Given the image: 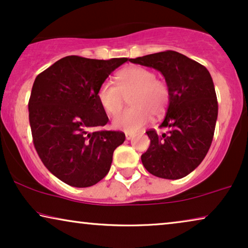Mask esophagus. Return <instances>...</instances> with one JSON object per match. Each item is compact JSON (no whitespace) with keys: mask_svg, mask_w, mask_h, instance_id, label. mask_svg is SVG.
<instances>
[{"mask_svg":"<svg viewBox=\"0 0 248 248\" xmlns=\"http://www.w3.org/2000/svg\"><path fill=\"white\" fill-rule=\"evenodd\" d=\"M134 137V134L133 133H128V132H126V133H125V138H126V140H131L132 138Z\"/></svg>","mask_w":248,"mask_h":248,"instance_id":"1","label":"esophagus"}]
</instances>
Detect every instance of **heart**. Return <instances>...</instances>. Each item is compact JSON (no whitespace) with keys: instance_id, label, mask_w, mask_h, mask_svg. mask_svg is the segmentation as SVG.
I'll use <instances>...</instances> for the list:
<instances>
[{"instance_id":"heart-1","label":"heart","mask_w":248,"mask_h":248,"mask_svg":"<svg viewBox=\"0 0 248 248\" xmlns=\"http://www.w3.org/2000/svg\"><path fill=\"white\" fill-rule=\"evenodd\" d=\"M116 86L110 82L100 84L97 99L108 115L114 116L123 107L124 96H128L130 108L114 118V126L128 133H135L145 126L151 116L158 117L167 109L169 89L167 84L155 79V72L141 66H128L115 77Z\"/></svg>"}]
</instances>
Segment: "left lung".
<instances>
[{
    "label": "left lung",
    "instance_id": "left-lung-1",
    "mask_svg": "<svg viewBox=\"0 0 248 248\" xmlns=\"http://www.w3.org/2000/svg\"><path fill=\"white\" fill-rule=\"evenodd\" d=\"M130 62L159 71L169 89L168 108L159 126L167 132H145L150 145L141 155L142 164L157 177H185L204 159L215 134L218 101L212 78L206 67L174 50Z\"/></svg>",
    "mask_w": 248,
    "mask_h": 248
}]
</instances>
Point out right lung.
<instances>
[{"mask_svg":"<svg viewBox=\"0 0 248 248\" xmlns=\"http://www.w3.org/2000/svg\"><path fill=\"white\" fill-rule=\"evenodd\" d=\"M128 59L63 57L37 76L28 104L36 151L54 176L73 187H89L108 174L114 150L125 141L118 131H96L108 117L97 91Z\"/></svg>","mask_w":248,"mask_h":248,"instance_id":"obj_1","label":"right lung"}]
</instances>
